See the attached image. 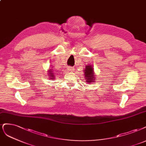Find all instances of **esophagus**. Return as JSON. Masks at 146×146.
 Returning a JSON list of instances; mask_svg holds the SVG:
<instances>
[{"instance_id": "esophagus-1", "label": "esophagus", "mask_w": 146, "mask_h": 146, "mask_svg": "<svg viewBox=\"0 0 146 146\" xmlns=\"http://www.w3.org/2000/svg\"><path fill=\"white\" fill-rule=\"evenodd\" d=\"M68 69L69 71H74V68H72V67H71V66H69V67L68 68Z\"/></svg>"}]
</instances>
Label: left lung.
Returning <instances> with one entry per match:
<instances>
[{
  "label": "left lung",
  "mask_w": 146,
  "mask_h": 146,
  "mask_svg": "<svg viewBox=\"0 0 146 146\" xmlns=\"http://www.w3.org/2000/svg\"><path fill=\"white\" fill-rule=\"evenodd\" d=\"M84 72L85 74V80H86V82L88 83H91L94 81V78H95V75L94 74V71L93 68L91 67V66H86L85 69H84Z\"/></svg>",
  "instance_id": "8db88e82"
}]
</instances>
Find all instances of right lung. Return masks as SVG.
<instances>
[{
    "mask_svg": "<svg viewBox=\"0 0 146 146\" xmlns=\"http://www.w3.org/2000/svg\"><path fill=\"white\" fill-rule=\"evenodd\" d=\"M49 72H50V73H49V74H50V75H51V76L52 77H51V78H54V74H53V73H52V71H49Z\"/></svg>",
    "mask_w": 146,
    "mask_h": 146,
    "instance_id": "obj_1",
    "label": "right lung"
}]
</instances>
